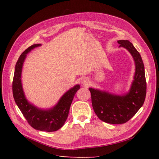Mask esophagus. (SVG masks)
<instances>
[{
	"mask_svg": "<svg viewBox=\"0 0 159 159\" xmlns=\"http://www.w3.org/2000/svg\"><path fill=\"white\" fill-rule=\"evenodd\" d=\"M81 83L83 84V85H86L87 83V80L85 79H83V80H81Z\"/></svg>",
	"mask_w": 159,
	"mask_h": 159,
	"instance_id": "34e87169",
	"label": "esophagus"
}]
</instances>
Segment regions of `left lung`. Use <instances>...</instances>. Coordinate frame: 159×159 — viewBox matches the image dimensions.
I'll return each instance as SVG.
<instances>
[{
  "instance_id": "obj_1",
  "label": "left lung",
  "mask_w": 159,
  "mask_h": 159,
  "mask_svg": "<svg viewBox=\"0 0 159 159\" xmlns=\"http://www.w3.org/2000/svg\"><path fill=\"white\" fill-rule=\"evenodd\" d=\"M120 47L126 48L135 62V74L130 92L124 96H116L89 88L94 112L104 122L126 123L136 114L144 103L146 96V80L144 65L139 52L128 40H119Z\"/></svg>"
}]
</instances>
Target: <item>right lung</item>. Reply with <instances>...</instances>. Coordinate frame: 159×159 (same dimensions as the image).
I'll return each instance as SVG.
<instances>
[{
    "label": "right lung",
    "instance_id": "1",
    "mask_svg": "<svg viewBox=\"0 0 159 159\" xmlns=\"http://www.w3.org/2000/svg\"><path fill=\"white\" fill-rule=\"evenodd\" d=\"M41 44H33L24 51L16 64L12 89L15 102L30 126L36 130L54 132L61 128L68 116L71 104L76 92L80 89L77 85L64 94L56 106L50 110H42L29 103L24 93L21 83L22 65L26 54Z\"/></svg>",
    "mask_w": 159,
    "mask_h": 159
}]
</instances>
